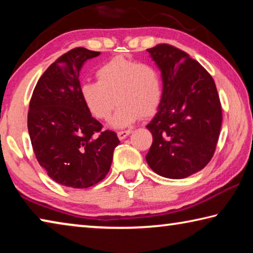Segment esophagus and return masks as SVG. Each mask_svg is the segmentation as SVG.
<instances>
[{
    "label": "esophagus",
    "mask_w": 253,
    "mask_h": 253,
    "mask_svg": "<svg viewBox=\"0 0 253 253\" xmlns=\"http://www.w3.org/2000/svg\"><path fill=\"white\" fill-rule=\"evenodd\" d=\"M130 134H131V130H130V129H128V130H121V131L117 132V136H118L119 139L123 140V139H125L126 137H127L128 135H130Z\"/></svg>",
    "instance_id": "obj_1"
}]
</instances>
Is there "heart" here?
<instances>
[{
  "mask_svg": "<svg viewBox=\"0 0 253 253\" xmlns=\"http://www.w3.org/2000/svg\"><path fill=\"white\" fill-rule=\"evenodd\" d=\"M98 81H84L80 95L93 116L107 119L116 101L111 117L113 128L130 126L140 116L149 117L157 111L163 98L161 72L148 63H140L126 55H116L97 69Z\"/></svg>",
  "mask_w": 253,
  "mask_h": 253,
  "instance_id": "1",
  "label": "heart"
}]
</instances>
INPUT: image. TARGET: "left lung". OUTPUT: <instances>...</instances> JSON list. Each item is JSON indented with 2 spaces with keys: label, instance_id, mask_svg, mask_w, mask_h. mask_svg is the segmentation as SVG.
I'll return each instance as SVG.
<instances>
[{
  "label": "left lung",
  "instance_id": "1",
  "mask_svg": "<svg viewBox=\"0 0 253 253\" xmlns=\"http://www.w3.org/2000/svg\"><path fill=\"white\" fill-rule=\"evenodd\" d=\"M147 51L163 80L162 102L146 126L153 135L147 164L163 177L185 178L204 169L215 152L219 93L209 72L184 51L169 44Z\"/></svg>",
  "mask_w": 253,
  "mask_h": 253
}]
</instances>
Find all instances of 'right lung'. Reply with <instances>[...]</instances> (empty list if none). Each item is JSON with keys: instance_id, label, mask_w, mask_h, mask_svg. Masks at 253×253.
<instances>
[{"instance_id": "obj_1", "label": "right lung", "mask_w": 253, "mask_h": 253, "mask_svg": "<svg viewBox=\"0 0 253 253\" xmlns=\"http://www.w3.org/2000/svg\"><path fill=\"white\" fill-rule=\"evenodd\" d=\"M100 52L76 48L51 65L34 88L28 130L34 154L49 176L63 186L87 188L109 172L116 132L101 131L80 95L84 63Z\"/></svg>"}]
</instances>
